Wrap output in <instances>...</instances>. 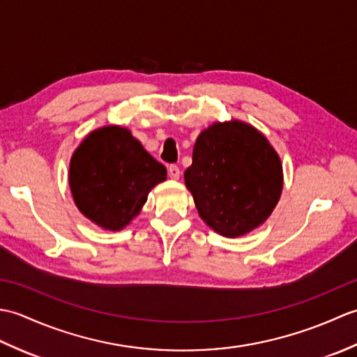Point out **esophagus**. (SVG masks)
<instances>
[{
    "instance_id": "34e87169",
    "label": "esophagus",
    "mask_w": 357,
    "mask_h": 357,
    "mask_svg": "<svg viewBox=\"0 0 357 357\" xmlns=\"http://www.w3.org/2000/svg\"><path fill=\"white\" fill-rule=\"evenodd\" d=\"M169 176H170L172 179H179L181 170H179V167H178L176 164H170V165H169Z\"/></svg>"
}]
</instances>
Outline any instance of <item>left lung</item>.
<instances>
[{
    "label": "left lung",
    "mask_w": 357,
    "mask_h": 357,
    "mask_svg": "<svg viewBox=\"0 0 357 357\" xmlns=\"http://www.w3.org/2000/svg\"><path fill=\"white\" fill-rule=\"evenodd\" d=\"M199 216L225 238L265 222L282 192V164L253 126L229 121L206 128L184 173Z\"/></svg>",
    "instance_id": "left-lung-1"
}]
</instances>
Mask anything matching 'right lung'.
Instances as JSON below:
<instances>
[{
  "label": "right lung",
  "instance_id": "1",
  "mask_svg": "<svg viewBox=\"0 0 357 357\" xmlns=\"http://www.w3.org/2000/svg\"><path fill=\"white\" fill-rule=\"evenodd\" d=\"M165 178V167L119 126L86 136L70 159L73 201L82 215L105 230H123L130 224L149 192Z\"/></svg>",
  "mask_w": 357,
  "mask_h": 357
}]
</instances>
